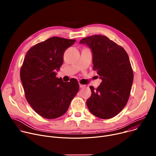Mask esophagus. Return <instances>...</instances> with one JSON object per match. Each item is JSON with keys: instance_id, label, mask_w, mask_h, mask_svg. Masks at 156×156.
Listing matches in <instances>:
<instances>
[{"instance_id": "1", "label": "esophagus", "mask_w": 156, "mask_h": 156, "mask_svg": "<svg viewBox=\"0 0 156 156\" xmlns=\"http://www.w3.org/2000/svg\"><path fill=\"white\" fill-rule=\"evenodd\" d=\"M86 87V85L84 84H80V87L81 88H83V87Z\"/></svg>"}]
</instances>
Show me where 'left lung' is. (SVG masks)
Returning <instances> with one entry per match:
<instances>
[{
    "instance_id": "obj_1",
    "label": "left lung",
    "mask_w": 156,
    "mask_h": 156,
    "mask_svg": "<svg viewBox=\"0 0 156 156\" xmlns=\"http://www.w3.org/2000/svg\"><path fill=\"white\" fill-rule=\"evenodd\" d=\"M93 54V70L102 83L94 89L86 105L91 114L102 119L119 114L126 105L133 81V72L125 49L107 36L94 35L81 39Z\"/></svg>"
}]
</instances>
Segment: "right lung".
Wrapping results in <instances>:
<instances>
[{
    "label": "right lung",
    "mask_w": 156,
    "mask_h": 156,
    "mask_svg": "<svg viewBox=\"0 0 156 156\" xmlns=\"http://www.w3.org/2000/svg\"><path fill=\"white\" fill-rule=\"evenodd\" d=\"M75 39L52 37L36 44L27 53L20 70V78L28 102L35 112L54 119L67 111L79 90L75 79L63 82L56 77L63 61L65 50Z\"/></svg>",
    "instance_id": "right-lung-1"
}]
</instances>
